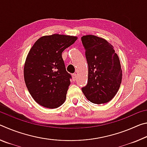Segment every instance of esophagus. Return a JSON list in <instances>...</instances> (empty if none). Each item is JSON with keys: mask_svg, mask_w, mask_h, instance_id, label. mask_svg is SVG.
Returning a JSON list of instances; mask_svg holds the SVG:
<instances>
[{"mask_svg": "<svg viewBox=\"0 0 147 147\" xmlns=\"http://www.w3.org/2000/svg\"><path fill=\"white\" fill-rule=\"evenodd\" d=\"M72 77H73V81H75V80H76V78H77V75H76V73H74V74H73V75H72Z\"/></svg>", "mask_w": 147, "mask_h": 147, "instance_id": "1", "label": "esophagus"}]
</instances>
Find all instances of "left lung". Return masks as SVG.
<instances>
[{"instance_id":"8db88e82","label":"left lung","mask_w":147,"mask_h":147,"mask_svg":"<svg viewBox=\"0 0 147 147\" xmlns=\"http://www.w3.org/2000/svg\"><path fill=\"white\" fill-rule=\"evenodd\" d=\"M88 65V82L82 90L94 104L110 101L120 88L123 71L117 54L105 39L94 35L82 37Z\"/></svg>"}]
</instances>
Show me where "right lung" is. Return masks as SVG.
Returning <instances> with one entry per match:
<instances>
[{
  "label": "right lung",
  "mask_w": 147,
  "mask_h": 147,
  "mask_svg": "<svg viewBox=\"0 0 147 147\" xmlns=\"http://www.w3.org/2000/svg\"><path fill=\"white\" fill-rule=\"evenodd\" d=\"M78 39L53 34L39 38L30 50L24 65L26 88L39 105L54 109L65 101L71 76L66 71L61 53Z\"/></svg>",
  "instance_id": "obj_1"
}]
</instances>
